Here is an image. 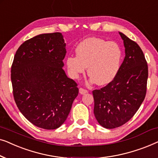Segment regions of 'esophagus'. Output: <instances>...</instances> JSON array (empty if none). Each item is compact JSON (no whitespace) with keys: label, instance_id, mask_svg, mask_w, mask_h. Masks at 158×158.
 Returning a JSON list of instances; mask_svg holds the SVG:
<instances>
[{"label":"esophagus","instance_id":"obj_1","mask_svg":"<svg viewBox=\"0 0 158 158\" xmlns=\"http://www.w3.org/2000/svg\"><path fill=\"white\" fill-rule=\"evenodd\" d=\"M79 92L81 94H86V93H88V90L86 89H84V88H80Z\"/></svg>","mask_w":158,"mask_h":158}]
</instances>
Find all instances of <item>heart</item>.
<instances>
[{"label":"heart","mask_w":158,"mask_h":158,"mask_svg":"<svg viewBox=\"0 0 158 158\" xmlns=\"http://www.w3.org/2000/svg\"><path fill=\"white\" fill-rule=\"evenodd\" d=\"M76 56L69 55L66 59L68 72L73 78H77L85 73L90 81L99 85H107L117 76L122 61V50L115 42L90 37L77 45Z\"/></svg>","instance_id":"1"}]
</instances>
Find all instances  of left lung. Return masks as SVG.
<instances>
[{
    "instance_id": "obj_1",
    "label": "left lung",
    "mask_w": 158,
    "mask_h": 158,
    "mask_svg": "<svg viewBox=\"0 0 158 158\" xmlns=\"http://www.w3.org/2000/svg\"><path fill=\"white\" fill-rule=\"evenodd\" d=\"M125 57L117 76L99 90H93L94 115L106 129L122 126L131 119L146 96L148 63L139 45L119 32Z\"/></svg>"
}]
</instances>
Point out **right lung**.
I'll list each match as a JSON object with an SVG mask.
<instances>
[{
	"mask_svg": "<svg viewBox=\"0 0 158 158\" xmlns=\"http://www.w3.org/2000/svg\"><path fill=\"white\" fill-rule=\"evenodd\" d=\"M65 46L60 32L42 34L25 41L14 56L10 77L15 102L40 128L61 126L78 95L77 84L62 69Z\"/></svg>",
	"mask_w": 158,
	"mask_h": 158,
	"instance_id": "right-lung-1",
	"label": "right lung"
}]
</instances>
